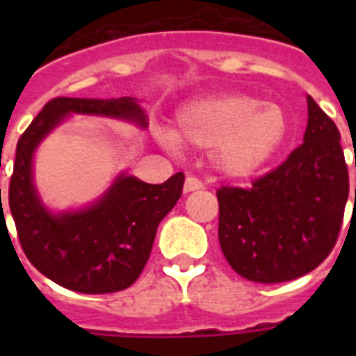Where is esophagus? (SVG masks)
<instances>
[{
  "label": "esophagus",
  "instance_id": "obj_1",
  "mask_svg": "<svg viewBox=\"0 0 356 356\" xmlns=\"http://www.w3.org/2000/svg\"><path fill=\"white\" fill-rule=\"evenodd\" d=\"M202 186H204V183H202L200 179L188 175V177L185 179V186H183V191H185V193H193V191H200Z\"/></svg>",
  "mask_w": 356,
  "mask_h": 356
}]
</instances>
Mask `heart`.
Segmentation results:
<instances>
[{"mask_svg": "<svg viewBox=\"0 0 356 356\" xmlns=\"http://www.w3.org/2000/svg\"><path fill=\"white\" fill-rule=\"evenodd\" d=\"M288 131L284 110L244 93L211 95L179 110L168 145L211 148V162L227 177H250L275 156Z\"/></svg>", "mask_w": 356, "mask_h": 356, "instance_id": "1", "label": "heart"}]
</instances>
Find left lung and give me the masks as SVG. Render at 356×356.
<instances>
[{
  "label": "left lung",
  "instance_id": "left-lung-1",
  "mask_svg": "<svg viewBox=\"0 0 356 356\" xmlns=\"http://www.w3.org/2000/svg\"><path fill=\"white\" fill-rule=\"evenodd\" d=\"M307 108L303 143L286 162L250 188L217 191L225 259L252 282H288L311 273L341 231L349 171L339 131L313 97H307Z\"/></svg>",
  "mask_w": 356,
  "mask_h": 356
}]
</instances>
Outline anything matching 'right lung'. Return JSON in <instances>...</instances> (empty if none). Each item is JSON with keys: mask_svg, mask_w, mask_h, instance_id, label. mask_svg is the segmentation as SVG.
<instances>
[{"mask_svg": "<svg viewBox=\"0 0 356 356\" xmlns=\"http://www.w3.org/2000/svg\"><path fill=\"white\" fill-rule=\"evenodd\" d=\"M68 114L112 116L147 127V114L131 97L51 99L17 143L9 208L20 246L28 261L63 288L80 293L125 290L147 265L156 229L181 198L185 175L179 171L162 185H148L122 173L93 206L51 213L35 193L32 160L43 137Z\"/></svg>", "mask_w": 356, "mask_h": 356, "instance_id": "add662e5", "label": "right lung"}]
</instances>
